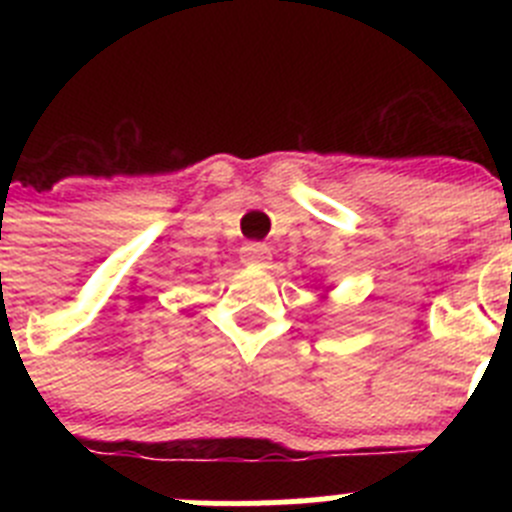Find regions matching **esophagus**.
<instances>
[{
    "instance_id": "34e87169",
    "label": "esophagus",
    "mask_w": 512,
    "mask_h": 512,
    "mask_svg": "<svg viewBox=\"0 0 512 512\" xmlns=\"http://www.w3.org/2000/svg\"><path fill=\"white\" fill-rule=\"evenodd\" d=\"M271 259V248L266 243H246L241 248V261L243 264H256V266H264L269 264Z\"/></svg>"
}]
</instances>
